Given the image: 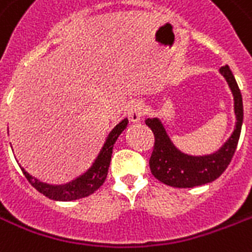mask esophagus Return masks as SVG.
Segmentation results:
<instances>
[{"instance_id": "esophagus-1", "label": "esophagus", "mask_w": 252, "mask_h": 252, "mask_svg": "<svg viewBox=\"0 0 252 252\" xmlns=\"http://www.w3.org/2000/svg\"><path fill=\"white\" fill-rule=\"evenodd\" d=\"M144 115V104L141 101H134L128 109V118L130 122H139Z\"/></svg>"}]
</instances>
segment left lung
Wrapping results in <instances>:
<instances>
[{
  "label": "left lung",
  "instance_id": "1",
  "mask_svg": "<svg viewBox=\"0 0 252 252\" xmlns=\"http://www.w3.org/2000/svg\"><path fill=\"white\" fill-rule=\"evenodd\" d=\"M220 74L227 80L234 95V109L237 115V126L231 137L214 155L193 157L176 149L169 140L164 126L157 119H147L145 124L155 134V145L149 158L151 172L158 181L173 188H194L214 181L226 170L231 162L241 136L243 122V103L241 90L228 66L220 67Z\"/></svg>",
  "mask_w": 252,
  "mask_h": 252
}]
</instances>
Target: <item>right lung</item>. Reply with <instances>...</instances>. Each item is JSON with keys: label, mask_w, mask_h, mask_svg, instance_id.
<instances>
[{"label": "right lung", "mask_w": 252, "mask_h": 252, "mask_svg": "<svg viewBox=\"0 0 252 252\" xmlns=\"http://www.w3.org/2000/svg\"><path fill=\"white\" fill-rule=\"evenodd\" d=\"M126 126H128V120L124 119L122 123H119L118 126L113 128L94 165L88 169V172L84 173L82 177L76 178L75 181L62 186L47 185L43 182L32 181V176L22 169L25 177L39 193L46 195L47 198L55 199V201H74V199L88 197L104 184L107 174H108L109 164H111L113 145L116 143L120 133L126 129Z\"/></svg>", "instance_id": "1"}]
</instances>
